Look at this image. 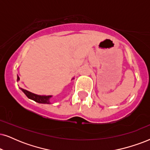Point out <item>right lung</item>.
Wrapping results in <instances>:
<instances>
[{
	"mask_svg": "<svg viewBox=\"0 0 150 150\" xmlns=\"http://www.w3.org/2000/svg\"><path fill=\"white\" fill-rule=\"evenodd\" d=\"M75 78L72 79V80L74 79ZM20 80L19 77L17 75V81H18ZM21 90L24 93L25 95L27 97L29 98L30 100H33L34 101L38 102V103H41V104H51L50 102V98L52 97V96H41V95H37L35 93H31L30 91H28L27 90H25V89L20 88Z\"/></svg>",
	"mask_w": 150,
	"mask_h": 150,
	"instance_id": "1",
	"label": "right lung"
}]
</instances>
